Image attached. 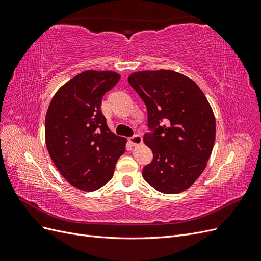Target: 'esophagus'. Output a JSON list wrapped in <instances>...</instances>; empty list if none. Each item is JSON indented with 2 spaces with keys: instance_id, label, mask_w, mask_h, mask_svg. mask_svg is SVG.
Masks as SVG:
<instances>
[{
  "instance_id": "esophagus-1",
  "label": "esophagus",
  "mask_w": 261,
  "mask_h": 261,
  "mask_svg": "<svg viewBox=\"0 0 261 261\" xmlns=\"http://www.w3.org/2000/svg\"><path fill=\"white\" fill-rule=\"evenodd\" d=\"M129 143L133 145V146H139L143 144V137H141L140 135H135L129 138Z\"/></svg>"
}]
</instances>
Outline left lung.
<instances>
[{"instance_id":"8db88e82","label":"left lung","mask_w":261,"mask_h":261,"mask_svg":"<svg viewBox=\"0 0 261 261\" xmlns=\"http://www.w3.org/2000/svg\"><path fill=\"white\" fill-rule=\"evenodd\" d=\"M128 83L148 111L144 143L153 160L143 176L158 192L178 194L206 169L216 140V118L203 92L191 78L174 70H143Z\"/></svg>"}]
</instances>
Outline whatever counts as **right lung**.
Segmentation results:
<instances>
[{
	"label": "right lung",
	"instance_id": "1",
	"mask_svg": "<svg viewBox=\"0 0 261 261\" xmlns=\"http://www.w3.org/2000/svg\"><path fill=\"white\" fill-rule=\"evenodd\" d=\"M111 70H86L63 85L45 115V145L70 185L93 192L112 178L127 139L116 136L101 112L105 93L120 81Z\"/></svg>",
	"mask_w": 261,
	"mask_h": 261
}]
</instances>
